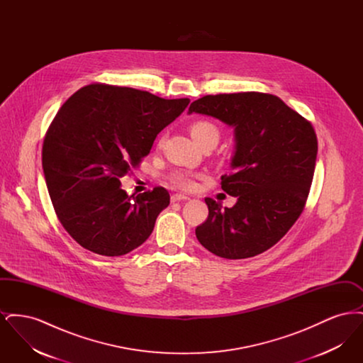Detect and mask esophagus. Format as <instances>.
I'll return each instance as SVG.
<instances>
[{
	"instance_id": "34e87169",
	"label": "esophagus",
	"mask_w": 363,
	"mask_h": 363,
	"mask_svg": "<svg viewBox=\"0 0 363 363\" xmlns=\"http://www.w3.org/2000/svg\"><path fill=\"white\" fill-rule=\"evenodd\" d=\"M189 197L186 196V194H182V193H175L172 196V201L173 203H177V201H185V200H188Z\"/></svg>"
}]
</instances>
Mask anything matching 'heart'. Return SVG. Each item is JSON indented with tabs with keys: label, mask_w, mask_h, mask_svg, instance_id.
Masks as SVG:
<instances>
[{
	"label": "heart",
	"mask_w": 363,
	"mask_h": 363,
	"mask_svg": "<svg viewBox=\"0 0 363 363\" xmlns=\"http://www.w3.org/2000/svg\"><path fill=\"white\" fill-rule=\"evenodd\" d=\"M190 135L194 138V141L203 148L208 144H218L220 138V130L213 122L207 120L193 122L190 125ZM170 181L174 185L182 188V189H190L194 185V174L186 172V170H175L170 174Z\"/></svg>",
	"instance_id": "b5f03b06"
}]
</instances>
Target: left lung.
<instances>
[{"mask_svg": "<svg viewBox=\"0 0 363 363\" xmlns=\"http://www.w3.org/2000/svg\"><path fill=\"white\" fill-rule=\"evenodd\" d=\"M191 113L233 126L235 138L233 173L222 175V189L237 203L223 208L207 197V220L196 237L219 257H255L280 241L303 211L318 150L315 132L280 98L262 92L207 95L190 104Z\"/></svg>", "mask_w": 363, "mask_h": 363, "instance_id": "left-lung-1", "label": "left lung"}]
</instances>
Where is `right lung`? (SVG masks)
Segmentation results:
<instances>
[{"label":"right lung","instance_id":"right-lung-1","mask_svg":"<svg viewBox=\"0 0 363 363\" xmlns=\"http://www.w3.org/2000/svg\"><path fill=\"white\" fill-rule=\"evenodd\" d=\"M188 98L89 84L55 114L45 136L42 166L55 213L70 237L101 256H122L147 241L169 191L128 196L120 178L148 155L156 136L181 116Z\"/></svg>","mask_w":363,"mask_h":363}]
</instances>
